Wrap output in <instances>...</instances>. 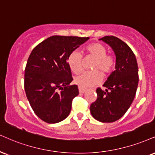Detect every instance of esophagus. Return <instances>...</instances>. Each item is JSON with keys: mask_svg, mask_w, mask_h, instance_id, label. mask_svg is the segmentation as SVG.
Here are the masks:
<instances>
[{"mask_svg": "<svg viewBox=\"0 0 155 155\" xmlns=\"http://www.w3.org/2000/svg\"><path fill=\"white\" fill-rule=\"evenodd\" d=\"M78 89H79V92H80V93H84L85 92V91H86V89L85 88V87H81V86H78Z\"/></svg>", "mask_w": 155, "mask_h": 155, "instance_id": "obj_1", "label": "esophagus"}]
</instances>
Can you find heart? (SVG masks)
<instances>
[{
  "mask_svg": "<svg viewBox=\"0 0 155 155\" xmlns=\"http://www.w3.org/2000/svg\"><path fill=\"white\" fill-rule=\"evenodd\" d=\"M85 51L95 59L92 68L95 70L84 72L76 76L74 82L83 87H89L102 81L103 74L100 71L105 74L111 71L114 67V58L112 55L107 54L106 47L100 43L91 44L85 48ZM68 61L72 72L74 73L81 72L82 55L79 51H72L69 55Z\"/></svg>",
  "mask_w": 155,
  "mask_h": 155,
  "instance_id": "obj_1",
  "label": "heart"
}]
</instances>
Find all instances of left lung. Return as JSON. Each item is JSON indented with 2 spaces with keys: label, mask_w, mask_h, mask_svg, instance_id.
<instances>
[{
  "label": "left lung",
  "mask_w": 155,
  "mask_h": 155,
  "mask_svg": "<svg viewBox=\"0 0 155 155\" xmlns=\"http://www.w3.org/2000/svg\"><path fill=\"white\" fill-rule=\"evenodd\" d=\"M102 40L111 47L116 55L115 70L103 86L96 90L98 98L90 107L91 115L103 123L117 121L132 104L138 87V65L136 57L125 42L114 36H106Z\"/></svg>",
  "instance_id": "left-lung-1"
}]
</instances>
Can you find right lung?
Masks as SVG:
<instances>
[{"label":"right lung","mask_w":155,"mask_h":155,"mask_svg":"<svg viewBox=\"0 0 155 155\" xmlns=\"http://www.w3.org/2000/svg\"><path fill=\"white\" fill-rule=\"evenodd\" d=\"M89 37L52 36L32 50L24 74V89L38 117L56 124L68 117L72 99L79 94L72 81L68 57Z\"/></svg>","instance_id":"right-lung-1"}]
</instances>
